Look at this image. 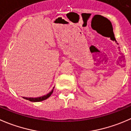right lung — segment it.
Wrapping results in <instances>:
<instances>
[{
  "instance_id": "obj_1",
  "label": "right lung",
  "mask_w": 131,
  "mask_h": 131,
  "mask_svg": "<svg viewBox=\"0 0 131 131\" xmlns=\"http://www.w3.org/2000/svg\"><path fill=\"white\" fill-rule=\"evenodd\" d=\"M54 88L52 89L50 93H49L48 94H47L46 95H44V96H40V97H38V98H25V97H23L24 99L26 100H29V101H31V102H40V101H43L44 100H46L49 97L50 95H52V93H53V90H54Z\"/></svg>"
}]
</instances>
